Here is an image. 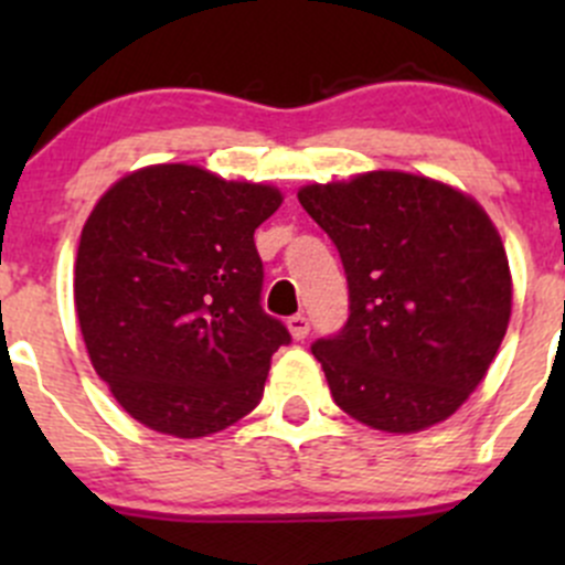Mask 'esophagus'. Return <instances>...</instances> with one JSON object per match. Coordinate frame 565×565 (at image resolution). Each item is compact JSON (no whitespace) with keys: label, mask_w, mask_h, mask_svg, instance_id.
<instances>
[{"label":"esophagus","mask_w":565,"mask_h":565,"mask_svg":"<svg viewBox=\"0 0 565 565\" xmlns=\"http://www.w3.org/2000/svg\"><path fill=\"white\" fill-rule=\"evenodd\" d=\"M287 328H289V333H292V339L295 341H303L306 335H309V317H303V315H295V317H289L287 319Z\"/></svg>","instance_id":"1"}]
</instances>
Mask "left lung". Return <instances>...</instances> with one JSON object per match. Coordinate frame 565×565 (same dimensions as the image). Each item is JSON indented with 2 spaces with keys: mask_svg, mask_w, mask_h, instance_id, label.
Here are the masks:
<instances>
[{
  "mask_svg": "<svg viewBox=\"0 0 565 565\" xmlns=\"http://www.w3.org/2000/svg\"><path fill=\"white\" fill-rule=\"evenodd\" d=\"M298 199L350 287L344 328L311 344L333 402L398 435L457 413L511 317L509 256L481 204L407 172L306 185Z\"/></svg>",
  "mask_w": 565,
  "mask_h": 565,
  "instance_id": "left-lung-1",
  "label": "left lung"
}]
</instances>
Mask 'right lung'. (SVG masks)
<instances>
[{
	"instance_id": "right-lung-1",
	"label": "right lung",
	"mask_w": 565,
	"mask_h": 565,
	"mask_svg": "<svg viewBox=\"0 0 565 565\" xmlns=\"http://www.w3.org/2000/svg\"><path fill=\"white\" fill-rule=\"evenodd\" d=\"M278 204V188L185 163L139 169L95 204L76 315L95 372L139 424L207 437L259 404L273 352L292 341L259 303L254 232Z\"/></svg>"
}]
</instances>
